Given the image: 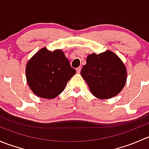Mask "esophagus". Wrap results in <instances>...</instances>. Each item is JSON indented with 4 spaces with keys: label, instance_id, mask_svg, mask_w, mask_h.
Listing matches in <instances>:
<instances>
[{
    "label": "esophagus",
    "instance_id": "esophagus-1",
    "mask_svg": "<svg viewBox=\"0 0 149 149\" xmlns=\"http://www.w3.org/2000/svg\"><path fill=\"white\" fill-rule=\"evenodd\" d=\"M81 67H79L76 68V71H77V73H79L81 72Z\"/></svg>",
    "mask_w": 149,
    "mask_h": 149
}]
</instances>
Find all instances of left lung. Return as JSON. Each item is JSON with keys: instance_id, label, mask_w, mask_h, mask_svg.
I'll list each match as a JSON object with an SVG mask.
<instances>
[{"instance_id": "1", "label": "left lung", "mask_w": 149, "mask_h": 149, "mask_svg": "<svg viewBox=\"0 0 149 149\" xmlns=\"http://www.w3.org/2000/svg\"><path fill=\"white\" fill-rule=\"evenodd\" d=\"M81 74L93 95L100 99H109L119 94L127 79L125 66L115 53L108 50L88 55Z\"/></svg>"}]
</instances>
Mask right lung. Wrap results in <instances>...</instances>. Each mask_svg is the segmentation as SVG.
Here are the masks:
<instances>
[{"label": "right lung", "instance_id": "obj_1", "mask_svg": "<svg viewBox=\"0 0 149 149\" xmlns=\"http://www.w3.org/2000/svg\"><path fill=\"white\" fill-rule=\"evenodd\" d=\"M76 70L61 49L51 52L45 47L37 52L26 64V81L38 97L53 99L65 88Z\"/></svg>", "mask_w": 149, "mask_h": 149}]
</instances>
